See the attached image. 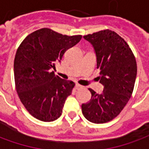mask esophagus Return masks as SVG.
I'll use <instances>...</instances> for the list:
<instances>
[{"label":"esophagus","mask_w":149,"mask_h":149,"mask_svg":"<svg viewBox=\"0 0 149 149\" xmlns=\"http://www.w3.org/2000/svg\"><path fill=\"white\" fill-rule=\"evenodd\" d=\"M83 88V86L81 85V84H77V83L75 84V88H76V89H80V88Z\"/></svg>","instance_id":"1"}]
</instances>
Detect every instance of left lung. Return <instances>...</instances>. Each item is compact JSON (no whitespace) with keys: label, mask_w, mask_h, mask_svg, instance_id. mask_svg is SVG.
<instances>
[{"label":"left lung","mask_w":149,"mask_h":149,"mask_svg":"<svg viewBox=\"0 0 149 149\" xmlns=\"http://www.w3.org/2000/svg\"><path fill=\"white\" fill-rule=\"evenodd\" d=\"M83 37L94 49L104 90L99 94L88 88L92 97L89 102L82 104V112L90 122L103 124L119 115L130 99L137 72L136 62L128 44L113 31L106 29Z\"/></svg>","instance_id":"8db88e82"}]
</instances>
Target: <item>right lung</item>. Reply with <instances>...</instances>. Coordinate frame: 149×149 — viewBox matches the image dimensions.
<instances>
[{
  "label": "right lung",
  "mask_w": 149,
  "mask_h": 149,
  "mask_svg": "<svg viewBox=\"0 0 149 149\" xmlns=\"http://www.w3.org/2000/svg\"><path fill=\"white\" fill-rule=\"evenodd\" d=\"M81 35L68 37L45 28L29 34L22 41L14 59L16 89L21 103L35 118L53 121L61 115L66 98L74 83L56 76V62L76 45Z\"/></svg>",
  "instance_id": "add662e5"
}]
</instances>
